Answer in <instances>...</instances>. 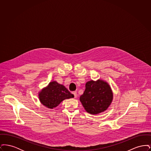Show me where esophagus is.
<instances>
[{
    "label": "esophagus",
    "mask_w": 151,
    "mask_h": 151,
    "mask_svg": "<svg viewBox=\"0 0 151 151\" xmlns=\"http://www.w3.org/2000/svg\"><path fill=\"white\" fill-rule=\"evenodd\" d=\"M72 94L74 95V97H75V98H76V97H77V92H76V91L72 92Z\"/></svg>",
    "instance_id": "34e87169"
}]
</instances>
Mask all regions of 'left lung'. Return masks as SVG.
I'll return each instance as SVG.
<instances>
[{"label": "left lung", "instance_id": "obj_1", "mask_svg": "<svg viewBox=\"0 0 151 151\" xmlns=\"http://www.w3.org/2000/svg\"><path fill=\"white\" fill-rule=\"evenodd\" d=\"M113 99V93L108 83L103 80H90L80 101L87 113L96 115L106 110Z\"/></svg>", "mask_w": 151, "mask_h": 151}]
</instances>
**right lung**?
Returning <instances> with one entry per match:
<instances>
[{"label":"right lung","mask_w":151,"mask_h":151,"mask_svg":"<svg viewBox=\"0 0 151 151\" xmlns=\"http://www.w3.org/2000/svg\"><path fill=\"white\" fill-rule=\"evenodd\" d=\"M74 97L63 85L56 81L49 83L48 86L39 92L38 98L40 102L46 108L53 109L58 106L65 99Z\"/></svg>","instance_id":"add662e5"}]
</instances>
